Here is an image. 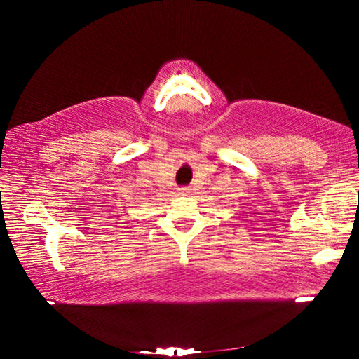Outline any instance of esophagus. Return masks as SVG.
I'll use <instances>...</instances> for the list:
<instances>
[{
    "instance_id": "34e87169",
    "label": "esophagus",
    "mask_w": 359,
    "mask_h": 359,
    "mask_svg": "<svg viewBox=\"0 0 359 359\" xmlns=\"http://www.w3.org/2000/svg\"><path fill=\"white\" fill-rule=\"evenodd\" d=\"M188 193V188H179V196H187Z\"/></svg>"
}]
</instances>
